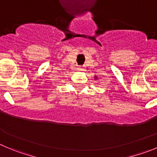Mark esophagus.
Masks as SVG:
<instances>
[{"instance_id": "obj_1", "label": "esophagus", "mask_w": 157, "mask_h": 157, "mask_svg": "<svg viewBox=\"0 0 157 157\" xmlns=\"http://www.w3.org/2000/svg\"><path fill=\"white\" fill-rule=\"evenodd\" d=\"M78 70H81V71H83V70H84V68H83V67H79Z\"/></svg>"}]
</instances>
